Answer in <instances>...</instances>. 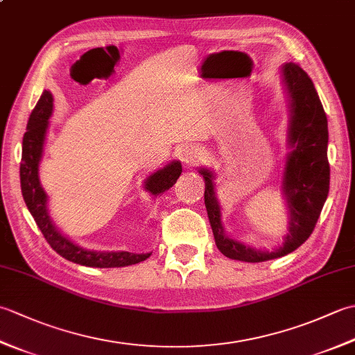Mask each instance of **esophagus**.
<instances>
[{
  "label": "esophagus",
  "mask_w": 355,
  "mask_h": 355,
  "mask_svg": "<svg viewBox=\"0 0 355 355\" xmlns=\"http://www.w3.org/2000/svg\"><path fill=\"white\" fill-rule=\"evenodd\" d=\"M180 158L187 164H195L202 158V150L197 145H186L180 153Z\"/></svg>",
  "instance_id": "34e87169"
}]
</instances>
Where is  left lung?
I'll list each match as a JSON object with an SVG mask.
<instances>
[{
  "mask_svg": "<svg viewBox=\"0 0 355 355\" xmlns=\"http://www.w3.org/2000/svg\"><path fill=\"white\" fill-rule=\"evenodd\" d=\"M291 97L290 145L284 173V192L290 207V232L284 247L276 252H258L225 236L221 225L220 206L215 198L212 172L201 169L205 177V202L218 250L230 259L262 262L281 258L296 250L310 238L329 192L328 120L310 76L297 64L282 69Z\"/></svg>",
  "mask_w": 355,
  "mask_h": 355,
  "instance_id": "obj_1",
  "label": "left lung"
}]
</instances>
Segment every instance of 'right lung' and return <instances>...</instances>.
Instances as JSON below:
<instances>
[{
  "mask_svg": "<svg viewBox=\"0 0 355 355\" xmlns=\"http://www.w3.org/2000/svg\"><path fill=\"white\" fill-rule=\"evenodd\" d=\"M51 111L53 97L51 93L45 89L28 119L27 131L24 134V139H22V157L19 168L22 197H24L30 214L35 218L37 227L42 232L44 238L47 239V243L51 245L53 250L61 254L62 258L87 267H126L148 259L150 253L135 254L130 252L84 250V248L74 245L69 239L64 238L61 233L55 229V225L51 224L47 214V195H45L44 189L41 187L40 177H37V168H40V162L42 157L45 132H47ZM182 171V163L172 162L169 166H166L164 169L153 173V175L146 180L145 189L153 195H158L168 191L169 187L177 183Z\"/></svg>",
  "mask_w": 355,
  "mask_h": 355,
  "instance_id": "1",
  "label": "right lung"
}]
</instances>
